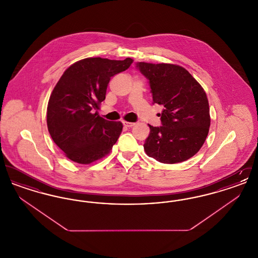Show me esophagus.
Segmentation results:
<instances>
[{
    "mask_svg": "<svg viewBox=\"0 0 258 258\" xmlns=\"http://www.w3.org/2000/svg\"><path fill=\"white\" fill-rule=\"evenodd\" d=\"M123 124L125 127H132L135 125V123H131V122H126V121H123Z\"/></svg>",
    "mask_w": 258,
    "mask_h": 258,
    "instance_id": "obj_1",
    "label": "esophagus"
}]
</instances>
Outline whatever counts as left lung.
Masks as SVG:
<instances>
[{
	"mask_svg": "<svg viewBox=\"0 0 258 258\" xmlns=\"http://www.w3.org/2000/svg\"><path fill=\"white\" fill-rule=\"evenodd\" d=\"M136 68L149 80L154 103L164 107L161 126L149 124L146 154L170 164L190 159L204 144L211 123L204 89L177 64L139 61Z\"/></svg>",
	"mask_w": 258,
	"mask_h": 258,
	"instance_id": "obj_1",
	"label": "left lung"
}]
</instances>
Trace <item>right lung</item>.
Returning <instances> with one entry per match:
<instances>
[{
    "label": "right lung",
    "instance_id": "right-lung-1",
    "mask_svg": "<svg viewBox=\"0 0 258 258\" xmlns=\"http://www.w3.org/2000/svg\"><path fill=\"white\" fill-rule=\"evenodd\" d=\"M134 60L86 58L68 68L47 105V127L55 144L74 162L89 164L110 153L123 130L121 122L98 115L111 77Z\"/></svg>",
    "mask_w": 258,
    "mask_h": 258
}]
</instances>
